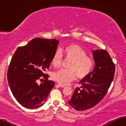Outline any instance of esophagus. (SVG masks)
<instances>
[{"label": "esophagus", "mask_w": 126, "mask_h": 126, "mask_svg": "<svg viewBox=\"0 0 126 126\" xmlns=\"http://www.w3.org/2000/svg\"><path fill=\"white\" fill-rule=\"evenodd\" d=\"M58 86H59V87H60V88H64V87H66V86H65V85L60 84V83H58Z\"/></svg>", "instance_id": "1"}]
</instances>
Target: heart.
I'll list each match as a JSON object with an SVG mask.
<instances>
[{"mask_svg": "<svg viewBox=\"0 0 126 126\" xmlns=\"http://www.w3.org/2000/svg\"><path fill=\"white\" fill-rule=\"evenodd\" d=\"M60 52L70 60L68 66L70 69H62L52 74L53 79L60 84H67L74 79L76 75L78 78H84L92 72L94 64L93 60L87 56L86 51L80 46L71 44L64 47L59 52L56 51L51 59V64L54 67H58L61 64Z\"/></svg>", "mask_w": 126, "mask_h": 126, "instance_id": "obj_1", "label": "heart"}]
</instances>
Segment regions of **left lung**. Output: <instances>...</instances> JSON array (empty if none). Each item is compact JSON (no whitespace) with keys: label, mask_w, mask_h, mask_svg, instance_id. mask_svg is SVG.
Here are the masks:
<instances>
[{"label":"left lung","mask_w":126,"mask_h":126,"mask_svg":"<svg viewBox=\"0 0 126 126\" xmlns=\"http://www.w3.org/2000/svg\"><path fill=\"white\" fill-rule=\"evenodd\" d=\"M95 66L89 75L79 83L68 103L75 110H85L97 105L106 95L113 80L115 66L110 55L104 49L92 51Z\"/></svg>","instance_id":"8db88e82"}]
</instances>
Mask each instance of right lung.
<instances>
[{
  "instance_id": "right-lung-1",
  "label": "right lung",
  "mask_w": 126,
  "mask_h": 126,
  "mask_svg": "<svg viewBox=\"0 0 126 126\" xmlns=\"http://www.w3.org/2000/svg\"><path fill=\"white\" fill-rule=\"evenodd\" d=\"M59 41L35 38L16 49L10 63L7 80L11 92L20 104L26 108L41 107L55 85L44 71L50 66ZM45 80L40 85L36 80Z\"/></svg>"
}]
</instances>
